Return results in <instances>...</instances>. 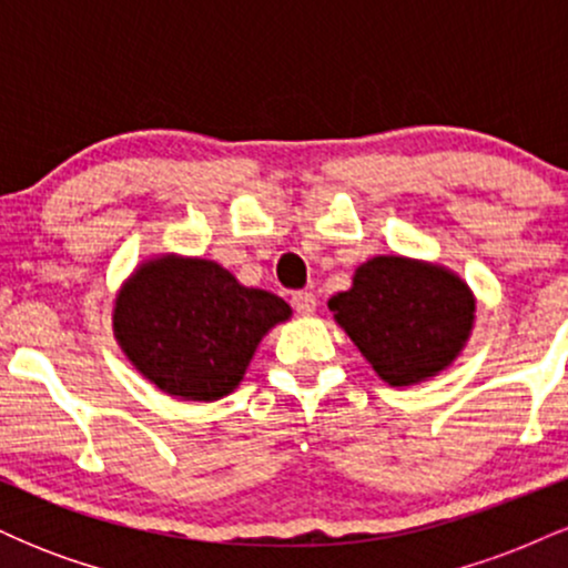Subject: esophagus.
<instances>
[{"instance_id":"34e87169","label":"esophagus","mask_w":568,"mask_h":568,"mask_svg":"<svg viewBox=\"0 0 568 568\" xmlns=\"http://www.w3.org/2000/svg\"><path fill=\"white\" fill-rule=\"evenodd\" d=\"M291 304H293V310L298 312V315H315V310H317L315 293H310V291H296V293H293Z\"/></svg>"}]
</instances>
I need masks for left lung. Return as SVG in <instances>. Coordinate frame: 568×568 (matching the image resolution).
I'll use <instances>...</instances> for the list:
<instances>
[{"mask_svg": "<svg viewBox=\"0 0 568 568\" xmlns=\"http://www.w3.org/2000/svg\"><path fill=\"white\" fill-rule=\"evenodd\" d=\"M361 355L389 387L438 376L465 349L475 323V293L448 266L408 256H374L352 288L328 298Z\"/></svg>", "mask_w": 568, "mask_h": 568, "instance_id": "left-lung-1", "label": "left lung"}]
</instances>
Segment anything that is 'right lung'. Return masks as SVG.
I'll list each match as a JSON object with an SVG mask.
<instances>
[{
    "label": "right lung",
    "instance_id": "1",
    "mask_svg": "<svg viewBox=\"0 0 568 568\" xmlns=\"http://www.w3.org/2000/svg\"><path fill=\"white\" fill-rule=\"evenodd\" d=\"M291 317L275 293L247 288L197 256L146 258L114 298L112 328L135 371L179 400H221L243 382L258 342Z\"/></svg>",
    "mask_w": 568,
    "mask_h": 568
}]
</instances>
